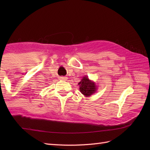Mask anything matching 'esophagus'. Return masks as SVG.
Here are the masks:
<instances>
[{
    "label": "esophagus",
    "mask_w": 150,
    "mask_h": 150,
    "mask_svg": "<svg viewBox=\"0 0 150 150\" xmlns=\"http://www.w3.org/2000/svg\"><path fill=\"white\" fill-rule=\"evenodd\" d=\"M60 80H63V81H66L67 79V77H60Z\"/></svg>",
    "instance_id": "obj_1"
}]
</instances>
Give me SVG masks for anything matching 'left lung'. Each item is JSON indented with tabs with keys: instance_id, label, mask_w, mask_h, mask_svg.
<instances>
[{
	"instance_id": "obj_1",
	"label": "left lung",
	"mask_w": 150,
	"mask_h": 150,
	"mask_svg": "<svg viewBox=\"0 0 150 150\" xmlns=\"http://www.w3.org/2000/svg\"><path fill=\"white\" fill-rule=\"evenodd\" d=\"M79 90L82 95L85 97H90L91 95L96 93L97 91V86L93 81H91L88 76H84L81 81L79 82Z\"/></svg>"
}]
</instances>
